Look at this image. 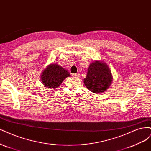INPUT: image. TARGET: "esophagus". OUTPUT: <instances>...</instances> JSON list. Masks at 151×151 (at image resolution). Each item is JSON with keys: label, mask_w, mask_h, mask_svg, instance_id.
I'll return each mask as SVG.
<instances>
[{"label": "esophagus", "mask_w": 151, "mask_h": 151, "mask_svg": "<svg viewBox=\"0 0 151 151\" xmlns=\"http://www.w3.org/2000/svg\"><path fill=\"white\" fill-rule=\"evenodd\" d=\"M72 76L73 77H78L79 76V75L78 73H75V74H73Z\"/></svg>", "instance_id": "1"}]
</instances>
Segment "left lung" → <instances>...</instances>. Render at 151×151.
I'll list each match as a JSON object with an SVG mask.
<instances>
[{
	"label": "left lung",
	"mask_w": 151,
	"mask_h": 151,
	"mask_svg": "<svg viewBox=\"0 0 151 151\" xmlns=\"http://www.w3.org/2000/svg\"><path fill=\"white\" fill-rule=\"evenodd\" d=\"M112 80L111 70L106 63L103 61H95L90 63L83 82L90 91L98 94L106 91Z\"/></svg>",
	"instance_id": "1"
}]
</instances>
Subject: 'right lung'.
Segmentation results:
<instances>
[{
  "instance_id": "right-lung-1",
  "label": "right lung",
  "mask_w": 151,
  "mask_h": 151,
  "mask_svg": "<svg viewBox=\"0 0 151 151\" xmlns=\"http://www.w3.org/2000/svg\"><path fill=\"white\" fill-rule=\"evenodd\" d=\"M70 73L57 63H52L43 70L40 76L42 84L46 88H56L65 78L70 76Z\"/></svg>"
}]
</instances>
